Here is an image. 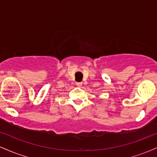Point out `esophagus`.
Masks as SVG:
<instances>
[{"label":"esophagus","mask_w":157,"mask_h":157,"mask_svg":"<svg viewBox=\"0 0 157 157\" xmlns=\"http://www.w3.org/2000/svg\"><path fill=\"white\" fill-rule=\"evenodd\" d=\"M76 85L78 86V87H80V86L82 85V82H76Z\"/></svg>","instance_id":"1"}]
</instances>
